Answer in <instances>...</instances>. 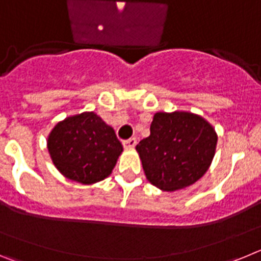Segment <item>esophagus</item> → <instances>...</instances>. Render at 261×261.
Returning a JSON list of instances; mask_svg holds the SVG:
<instances>
[{"label":"esophagus","mask_w":261,"mask_h":261,"mask_svg":"<svg viewBox=\"0 0 261 261\" xmlns=\"http://www.w3.org/2000/svg\"><path fill=\"white\" fill-rule=\"evenodd\" d=\"M136 144H137V140H136L135 137L129 138V140H125V141H123V146L125 147V149H133V147L136 146Z\"/></svg>","instance_id":"esophagus-1"}]
</instances>
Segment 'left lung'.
Returning <instances> with one entry per match:
<instances>
[{"label":"left lung","instance_id":"obj_1","mask_svg":"<svg viewBox=\"0 0 261 261\" xmlns=\"http://www.w3.org/2000/svg\"><path fill=\"white\" fill-rule=\"evenodd\" d=\"M216 129L187 111L156 112L150 136L136 146L146 179L166 192L192 186L208 171L216 154Z\"/></svg>","mask_w":261,"mask_h":261}]
</instances>
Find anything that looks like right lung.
<instances>
[{
    "label": "right lung",
    "instance_id": "right-lung-1",
    "mask_svg": "<svg viewBox=\"0 0 261 261\" xmlns=\"http://www.w3.org/2000/svg\"><path fill=\"white\" fill-rule=\"evenodd\" d=\"M47 149L60 174L85 186L110 176L123 153L114 128L94 111L59 121L48 135Z\"/></svg>",
    "mask_w": 261,
    "mask_h": 261
}]
</instances>
